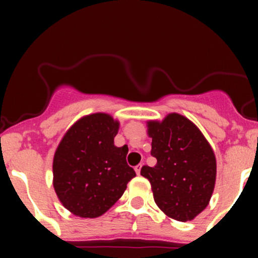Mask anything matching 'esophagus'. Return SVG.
Here are the masks:
<instances>
[{
    "label": "esophagus",
    "instance_id": "34e87169",
    "mask_svg": "<svg viewBox=\"0 0 258 258\" xmlns=\"http://www.w3.org/2000/svg\"><path fill=\"white\" fill-rule=\"evenodd\" d=\"M141 168H142V163H140V165H137L136 167H135V171H136L137 175H140V173H141Z\"/></svg>",
    "mask_w": 258,
    "mask_h": 258
}]
</instances>
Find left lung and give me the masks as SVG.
I'll return each instance as SVG.
<instances>
[{
	"instance_id": "obj_1",
	"label": "left lung",
	"mask_w": 258,
	"mask_h": 258,
	"mask_svg": "<svg viewBox=\"0 0 258 258\" xmlns=\"http://www.w3.org/2000/svg\"><path fill=\"white\" fill-rule=\"evenodd\" d=\"M151 155L157 163L144 166L153 199L168 217L186 222L209 205L216 181V158L199 128L186 117L171 113L162 122H148Z\"/></svg>"
}]
</instances>
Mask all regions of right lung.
<instances>
[{"label": "right lung", "instance_id": "obj_1", "mask_svg": "<svg viewBox=\"0 0 258 258\" xmlns=\"http://www.w3.org/2000/svg\"><path fill=\"white\" fill-rule=\"evenodd\" d=\"M118 122L110 114L93 113L67 131L53 157V187L74 215L95 218L123 195L136 172L126 162L128 148L116 147Z\"/></svg>", "mask_w": 258, "mask_h": 258}]
</instances>
